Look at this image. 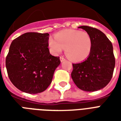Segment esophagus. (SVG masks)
Returning <instances> with one entry per match:
<instances>
[{"label":"esophagus","instance_id":"obj_1","mask_svg":"<svg viewBox=\"0 0 121 121\" xmlns=\"http://www.w3.org/2000/svg\"><path fill=\"white\" fill-rule=\"evenodd\" d=\"M60 61H61V62H63V61H65V59L63 56H61L60 57Z\"/></svg>","mask_w":121,"mask_h":121}]
</instances>
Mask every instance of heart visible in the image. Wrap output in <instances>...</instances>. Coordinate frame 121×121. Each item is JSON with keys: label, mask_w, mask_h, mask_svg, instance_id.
Listing matches in <instances>:
<instances>
[{"label": "heart", "mask_w": 121, "mask_h": 121, "mask_svg": "<svg viewBox=\"0 0 121 121\" xmlns=\"http://www.w3.org/2000/svg\"><path fill=\"white\" fill-rule=\"evenodd\" d=\"M55 39H49L48 45L54 54L58 55L65 48L68 58L80 61L90 55L92 50V38L86 31L75 29H65L55 35Z\"/></svg>", "instance_id": "heart-1"}]
</instances>
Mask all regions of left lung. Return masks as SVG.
<instances>
[{
	"label": "left lung",
	"instance_id": "8db88e82",
	"mask_svg": "<svg viewBox=\"0 0 121 121\" xmlns=\"http://www.w3.org/2000/svg\"><path fill=\"white\" fill-rule=\"evenodd\" d=\"M78 28L85 30L90 36L92 50L85 60L73 64L71 76L81 90L86 92L100 90L112 77L115 67L112 44L105 34L99 29L86 26Z\"/></svg>",
	"mask_w": 121,
	"mask_h": 121
}]
</instances>
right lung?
Masks as SVG:
<instances>
[{"mask_svg": "<svg viewBox=\"0 0 121 121\" xmlns=\"http://www.w3.org/2000/svg\"><path fill=\"white\" fill-rule=\"evenodd\" d=\"M48 33H26L12 41L5 60L9 78L22 92L38 94L48 87L60 57L48 49Z\"/></svg>", "mask_w": 121, "mask_h": 121, "instance_id": "add662e5", "label": "right lung"}]
</instances>
